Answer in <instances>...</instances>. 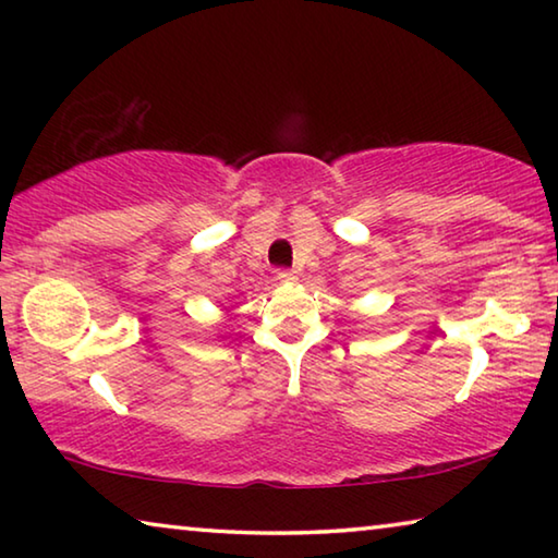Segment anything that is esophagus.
Instances as JSON below:
<instances>
[{
  "mask_svg": "<svg viewBox=\"0 0 558 558\" xmlns=\"http://www.w3.org/2000/svg\"><path fill=\"white\" fill-rule=\"evenodd\" d=\"M280 282H295L298 280V276H295V270H290V268H280L278 270V276H276Z\"/></svg>",
  "mask_w": 558,
  "mask_h": 558,
  "instance_id": "obj_1",
  "label": "esophagus"
}]
</instances>
